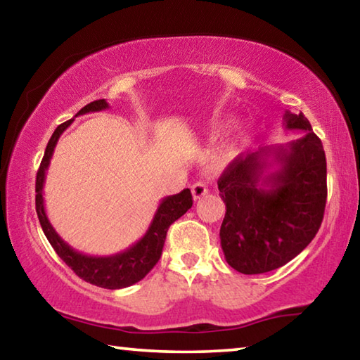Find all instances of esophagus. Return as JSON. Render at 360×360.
I'll use <instances>...</instances> for the list:
<instances>
[{
  "label": "esophagus",
  "instance_id": "1",
  "mask_svg": "<svg viewBox=\"0 0 360 360\" xmlns=\"http://www.w3.org/2000/svg\"><path fill=\"white\" fill-rule=\"evenodd\" d=\"M191 191H192L193 200H200L202 197H205L206 193H208V186H206V182L198 181V182H195V184L191 187Z\"/></svg>",
  "mask_w": 360,
  "mask_h": 360
}]
</instances>
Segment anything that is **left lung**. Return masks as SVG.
Masks as SVG:
<instances>
[{
    "mask_svg": "<svg viewBox=\"0 0 360 360\" xmlns=\"http://www.w3.org/2000/svg\"><path fill=\"white\" fill-rule=\"evenodd\" d=\"M284 125L304 135L240 154L217 181L227 208L221 246L227 264L243 275L288 264L311 243L324 217L327 163L321 139L302 112L285 111Z\"/></svg>",
    "mask_w": 360,
    "mask_h": 360,
    "instance_id": "obj_1",
    "label": "left lung"
}]
</instances>
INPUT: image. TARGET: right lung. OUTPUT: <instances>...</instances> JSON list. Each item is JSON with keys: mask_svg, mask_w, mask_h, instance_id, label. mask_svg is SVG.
<instances>
[{"mask_svg": "<svg viewBox=\"0 0 360 360\" xmlns=\"http://www.w3.org/2000/svg\"><path fill=\"white\" fill-rule=\"evenodd\" d=\"M106 100H96L84 106L76 115H82L87 112L103 111L108 109ZM72 120H66L65 124L58 125L53 135L47 143V148L42 157V162L36 174V212H38L39 224L44 231L46 238L51 243L52 248L56 249L58 257L68 265L76 275L90 284L98 285L105 289H124L129 285L135 284L148 275L154 268L162 255L163 243L167 238V231L174 221H178L181 216L192 208V193L188 188L165 197L158 205V208L154 214V219L149 225L148 231L144 236L135 245H131L129 249L114 255H106V257H98V255H87L72 249L68 243H65L60 235L49 222L46 210H44V197H42V188H44L46 172L51 163V158L56 149L58 138L62 133L72 124Z\"/></svg>", "mask_w": 360, "mask_h": 360, "instance_id": "obj_1", "label": "right lung"}]
</instances>
